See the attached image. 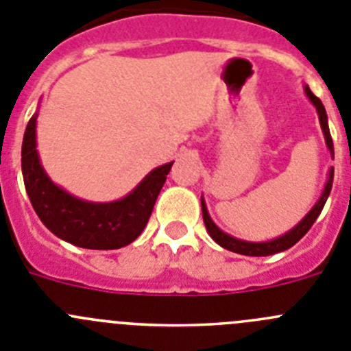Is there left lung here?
<instances>
[{
	"label": "left lung",
	"mask_w": 351,
	"mask_h": 351,
	"mask_svg": "<svg viewBox=\"0 0 351 351\" xmlns=\"http://www.w3.org/2000/svg\"><path fill=\"white\" fill-rule=\"evenodd\" d=\"M304 94H306V97L310 99L311 104H313L315 109H317L318 120H320V127H322L324 137H326V144H327V147H329L330 154H332V158H334V146H332V139H330L329 125H327L326 108H324L322 101H320L317 95H313V92H311L310 86L308 85H304ZM332 181H334V169L330 167L329 178H327L326 186H324L322 195H320V198L317 200V204L311 207V210L308 212L303 219L295 224L292 230H289L287 233H284L282 237H276V239L268 240V242H247V240L234 239V237H231V234L224 233L223 230H219V228L215 226V223L212 221L210 215H208L207 205H205L204 197H202V214H204L205 228H207L208 234H210L212 240H214L215 243H219L223 249L231 250V252L243 254V256H256V257L271 256V254H276V252H284V250L291 249L292 245H295V243L300 242L304 234L308 233V230L313 226V223L317 221V217L320 215V212H322L324 205H326L327 198H329L330 188H332Z\"/></svg>",
	"instance_id": "left-lung-1"
}]
</instances>
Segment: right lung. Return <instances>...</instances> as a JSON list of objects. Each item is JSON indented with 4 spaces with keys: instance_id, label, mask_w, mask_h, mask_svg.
Returning a JSON list of instances; mask_svg holds the SVG:
<instances>
[{
    "instance_id": "add662e5",
    "label": "right lung",
    "mask_w": 351,
    "mask_h": 351,
    "mask_svg": "<svg viewBox=\"0 0 351 351\" xmlns=\"http://www.w3.org/2000/svg\"><path fill=\"white\" fill-rule=\"evenodd\" d=\"M38 112L29 120L22 141V176L25 191L41 223L82 249L112 250L128 245L143 233L172 163L151 170L146 178L114 202H86L73 197L48 178L36 149Z\"/></svg>"
}]
</instances>
